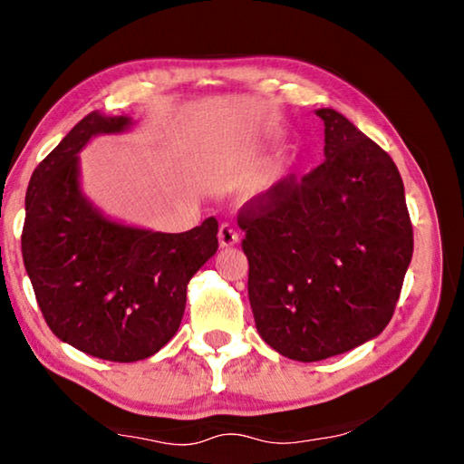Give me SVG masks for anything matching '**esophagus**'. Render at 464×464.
Masks as SVG:
<instances>
[{"mask_svg": "<svg viewBox=\"0 0 464 464\" xmlns=\"http://www.w3.org/2000/svg\"><path fill=\"white\" fill-rule=\"evenodd\" d=\"M218 243H221V247H233L239 243V233L233 229L229 223H223L218 227Z\"/></svg>", "mask_w": 464, "mask_h": 464, "instance_id": "esophagus-1", "label": "esophagus"}]
</instances>
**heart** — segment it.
<instances>
[{"instance_id":"1","label":"heart","mask_w":464,"mask_h":464,"mask_svg":"<svg viewBox=\"0 0 464 464\" xmlns=\"http://www.w3.org/2000/svg\"><path fill=\"white\" fill-rule=\"evenodd\" d=\"M286 163H274V166L266 171V176L262 178L260 186H257V194L260 196H268L272 190H276V188L285 182L286 178Z\"/></svg>"}]
</instances>
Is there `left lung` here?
<instances>
[{"label": "left lung", "instance_id": "left-lung-1", "mask_svg": "<svg viewBox=\"0 0 464 464\" xmlns=\"http://www.w3.org/2000/svg\"><path fill=\"white\" fill-rule=\"evenodd\" d=\"M325 160L239 213L247 295L262 340L317 362L379 335L413 256L403 179L387 151L334 108Z\"/></svg>", "mask_w": 464, "mask_h": 464}]
</instances>
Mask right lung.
<instances>
[{"label":"right lung","instance_id":"right-lung-1","mask_svg":"<svg viewBox=\"0 0 464 464\" xmlns=\"http://www.w3.org/2000/svg\"><path fill=\"white\" fill-rule=\"evenodd\" d=\"M132 127L92 112L38 163L26 190L22 257L51 332L112 362L160 352L182 324L186 286L218 247L215 217L186 233L108 218L83 194L80 153L98 135Z\"/></svg>","mask_w":464,"mask_h":464}]
</instances>
